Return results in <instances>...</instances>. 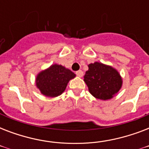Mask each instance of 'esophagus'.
Segmentation results:
<instances>
[{"instance_id":"obj_1","label":"esophagus","mask_w":149,"mask_h":149,"mask_svg":"<svg viewBox=\"0 0 149 149\" xmlns=\"http://www.w3.org/2000/svg\"><path fill=\"white\" fill-rule=\"evenodd\" d=\"M76 74H77L79 77H82L84 76V72H83L82 70H78V71H77V72H76Z\"/></svg>"}]
</instances>
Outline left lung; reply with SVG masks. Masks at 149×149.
Returning a JSON list of instances; mask_svg holds the SVG:
<instances>
[{
  "instance_id": "8db88e82",
  "label": "left lung",
  "mask_w": 149,
  "mask_h": 149,
  "mask_svg": "<svg viewBox=\"0 0 149 149\" xmlns=\"http://www.w3.org/2000/svg\"><path fill=\"white\" fill-rule=\"evenodd\" d=\"M88 68L84 80L89 92L97 99H112L122 87V77L113 66L95 62L89 64Z\"/></svg>"
}]
</instances>
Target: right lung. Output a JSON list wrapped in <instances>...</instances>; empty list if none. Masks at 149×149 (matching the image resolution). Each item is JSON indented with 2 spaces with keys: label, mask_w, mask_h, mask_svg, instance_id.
Masks as SVG:
<instances>
[{
  "label": "right lung",
  "mask_w": 149,
  "mask_h": 149,
  "mask_svg": "<svg viewBox=\"0 0 149 149\" xmlns=\"http://www.w3.org/2000/svg\"><path fill=\"white\" fill-rule=\"evenodd\" d=\"M76 77L74 72L65 66L52 64L36 75V87L42 95L56 97L65 91L68 83Z\"/></svg>",
  "instance_id": "obj_1"
}]
</instances>
